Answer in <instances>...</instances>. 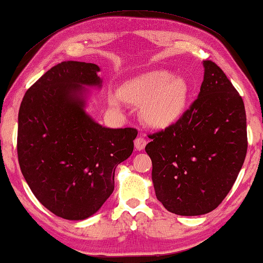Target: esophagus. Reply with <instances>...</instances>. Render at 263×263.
I'll use <instances>...</instances> for the list:
<instances>
[{"label": "esophagus", "instance_id": "obj_1", "mask_svg": "<svg viewBox=\"0 0 263 263\" xmlns=\"http://www.w3.org/2000/svg\"><path fill=\"white\" fill-rule=\"evenodd\" d=\"M146 144H147V141H146V139L144 138V136H141V135H140L139 138H136L135 141H134L135 148L138 149V151H141V149H144Z\"/></svg>", "mask_w": 263, "mask_h": 263}]
</instances>
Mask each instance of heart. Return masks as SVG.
<instances>
[{
  "mask_svg": "<svg viewBox=\"0 0 263 263\" xmlns=\"http://www.w3.org/2000/svg\"><path fill=\"white\" fill-rule=\"evenodd\" d=\"M190 93V84L185 78L163 70L133 78L119 90L124 101L142 104V118L156 128L169 127L182 117Z\"/></svg>",
  "mask_w": 263,
  "mask_h": 263,
  "instance_id": "1",
  "label": "heart"
}]
</instances>
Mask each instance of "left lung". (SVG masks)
<instances>
[{
    "label": "left lung",
    "instance_id": "8db88e82",
    "mask_svg": "<svg viewBox=\"0 0 263 263\" xmlns=\"http://www.w3.org/2000/svg\"><path fill=\"white\" fill-rule=\"evenodd\" d=\"M198 98L175 124L149 135L157 199L182 216L217 208L236 182L248 149L243 99L223 71L203 61Z\"/></svg>",
    "mask_w": 263,
    "mask_h": 263
}]
</instances>
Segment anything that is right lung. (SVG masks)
<instances>
[{
    "instance_id": "1",
    "label": "right lung",
    "mask_w": 263,
    "mask_h": 263,
    "mask_svg": "<svg viewBox=\"0 0 263 263\" xmlns=\"http://www.w3.org/2000/svg\"><path fill=\"white\" fill-rule=\"evenodd\" d=\"M100 67L63 61L24 95L18 159L44 208L66 220L94 215L115 190V170L134 149L138 130L111 129L87 114V87L101 88Z\"/></svg>"
}]
</instances>
